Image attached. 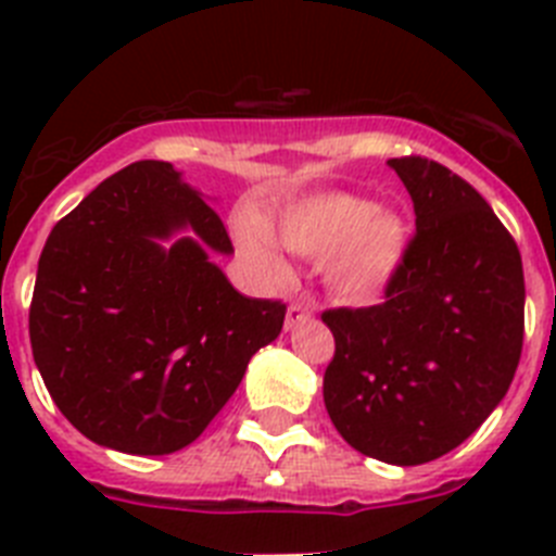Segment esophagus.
<instances>
[{
	"label": "esophagus",
	"mask_w": 556,
	"mask_h": 556,
	"mask_svg": "<svg viewBox=\"0 0 556 556\" xmlns=\"http://www.w3.org/2000/svg\"><path fill=\"white\" fill-rule=\"evenodd\" d=\"M312 306L308 303H289L287 308V328H294L298 323H306L312 320Z\"/></svg>",
	"instance_id": "esophagus-1"
}]
</instances>
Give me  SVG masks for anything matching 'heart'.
Returning <instances> with one entry per match:
<instances>
[{"label": "heart", "instance_id": "obj_1", "mask_svg": "<svg viewBox=\"0 0 556 556\" xmlns=\"http://www.w3.org/2000/svg\"><path fill=\"white\" fill-rule=\"evenodd\" d=\"M281 242L294 253L326 262V281L345 301H370L397 269L409 225L392 208H372L353 194H314L289 205L278 219ZM239 244L264 273L281 275L283 262L258 223L239 228Z\"/></svg>", "mask_w": 556, "mask_h": 556}]
</instances>
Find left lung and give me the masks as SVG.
<instances>
[{
  "instance_id": "obj_1",
  "label": "left lung",
  "mask_w": 556,
  "mask_h": 556,
  "mask_svg": "<svg viewBox=\"0 0 556 556\" xmlns=\"http://www.w3.org/2000/svg\"><path fill=\"white\" fill-rule=\"evenodd\" d=\"M415 233L367 308H328L323 397L358 454L424 465L465 443L507 395L523 348V264L488 200L437 161L392 159Z\"/></svg>"
}]
</instances>
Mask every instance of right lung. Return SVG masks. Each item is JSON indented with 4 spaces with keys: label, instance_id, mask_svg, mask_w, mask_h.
Listing matches in <instances>:
<instances>
[{
    "label": "right lung",
    "instance_id": "right-lung-1",
    "mask_svg": "<svg viewBox=\"0 0 556 556\" xmlns=\"http://www.w3.org/2000/svg\"><path fill=\"white\" fill-rule=\"evenodd\" d=\"M186 224L200 243L154 242ZM208 250L230 253L228 230L166 161L105 178L49 233L29 345L58 409L97 445L186 448L281 333L287 303L236 292Z\"/></svg>",
    "mask_w": 556,
    "mask_h": 556
}]
</instances>
